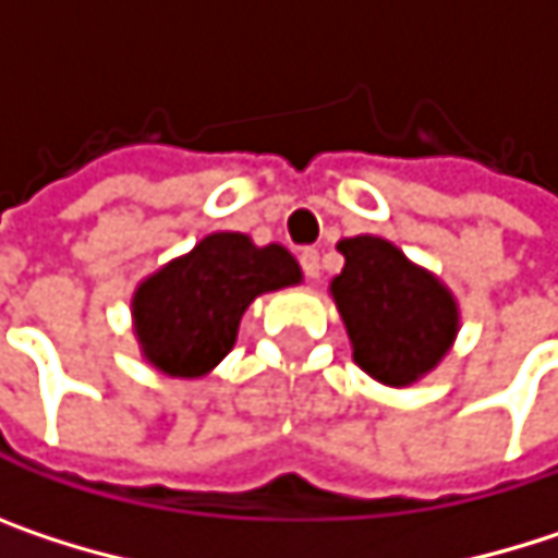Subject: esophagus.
I'll return each mask as SVG.
<instances>
[{"label": "esophagus", "mask_w": 558, "mask_h": 558, "mask_svg": "<svg viewBox=\"0 0 558 558\" xmlns=\"http://www.w3.org/2000/svg\"><path fill=\"white\" fill-rule=\"evenodd\" d=\"M300 268H303V275L310 280L319 278V252L316 248H303L300 252Z\"/></svg>", "instance_id": "34e87169"}]
</instances>
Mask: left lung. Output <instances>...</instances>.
I'll return each mask as SVG.
<instances>
[{"instance_id": "left-lung-1", "label": "left lung", "mask_w": 558, "mask_h": 558, "mask_svg": "<svg viewBox=\"0 0 558 558\" xmlns=\"http://www.w3.org/2000/svg\"><path fill=\"white\" fill-rule=\"evenodd\" d=\"M345 255L332 296L362 372L403 388L436 368L459 329L452 293L375 235L339 242Z\"/></svg>"}]
</instances>
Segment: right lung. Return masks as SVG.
I'll use <instances>...</instances> for the list:
<instances>
[{
  "mask_svg": "<svg viewBox=\"0 0 558 558\" xmlns=\"http://www.w3.org/2000/svg\"><path fill=\"white\" fill-rule=\"evenodd\" d=\"M300 283L293 255L252 245L248 235H206L135 293V332L145 359L173 378H199L235 342L242 313L258 293Z\"/></svg>",
  "mask_w": 558,
  "mask_h": 558,
  "instance_id": "obj_1",
  "label": "right lung"
}]
</instances>
